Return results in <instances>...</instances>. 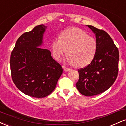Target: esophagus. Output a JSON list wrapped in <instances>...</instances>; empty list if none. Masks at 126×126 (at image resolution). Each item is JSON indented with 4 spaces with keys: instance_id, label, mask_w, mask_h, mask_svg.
<instances>
[{
    "instance_id": "34e87169",
    "label": "esophagus",
    "mask_w": 126,
    "mask_h": 126,
    "mask_svg": "<svg viewBox=\"0 0 126 126\" xmlns=\"http://www.w3.org/2000/svg\"><path fill=\"white\" fill-rule=\"evenodd\" d=\"M63 69H64L65 71H69L71 70L70 68H68V67H66V66H63Z\"/></svg>"
}]
</instances>
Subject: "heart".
I'll return each mask as SVG.
<instances>
[{"mask_svg": "<svg viewBox=\"0 0 126 126\" xmlns=\"http://www.w3.org/2000/svg\"><path fill=\"white\" fill-rule=\"evenodd\" d=\"M97 43L94 38L89 36L85 31L78 28L66 29L52 43L54 58L60 61L66 54L71 64L84 67L92 61L97 51Z\"/></svg>", "mask_w": 126, "mask_h": 126, "instance_id": "1", "label": "heart"}]
</instances>
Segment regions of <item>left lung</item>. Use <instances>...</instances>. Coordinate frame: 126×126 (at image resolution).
<instances>
[{"instance_id": "1", "label": "left lung", "mask_w": 126, "mask_h": 126, "mask_svg": "<svg viewBox=\"0 0 126 126\" xmlns=\"http://www.w3.org/2000/svg\"><path fill=\"white\" fill-rule=\"evenodd\" d=\"M95 33L97 48L89 65L78 69L79 79L76 87L85 96L104 92L116 81L119 72V49L106 31L87 25Z\"/></svg>"}]
</instances>
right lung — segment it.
Masks as SVG:
<instances>
[{"instance_id":"add662e5","label":"right lung","mask_w":126,"mask_h":126,"mask_svg":"<svg viewBox=\"0 0 126 126\" xmlns=\"http://www.w3.org/2000/svg\"><path fill=\"white\" fill-rule=\"evenodd\" d=\"M46 28L39 25L22 34L10 59L13 83L26 95L38 98L47 97L54 91L63 71L49 50L41 48Z\"/></svg>"}]
</instances>
